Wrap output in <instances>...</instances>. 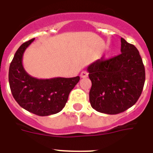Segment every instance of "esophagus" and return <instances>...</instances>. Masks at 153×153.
<instances>
[{
	"label": "esophagus",
	"mask_w": 153,
	"mask_h": 153,
	"mask_svg": "<svg viewBox=\"0 0 153 153\" xmlns=\"http://www.w3.org/2000/svg\"><path fill=\"white\" fill-rule=\"evenodd\" d=\"M88 75H89L88 72H86V71H82V72H81L80 77L81 78H86L88 76Z\"/></svg>",
	"instance_id": "34e87169"
}]
</instances>
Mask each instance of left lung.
<instances>
[{"instance_id": "1", "label": "left lung", "mask_w": 153, "mask_h": 153, "mask_svg": "<svg viewBox=\"0 0 153 153\" xmlns=\"http://www.w3.org/2000/svg\"><path fill=\"white\" fill-rule=\"evenodd\" d=\"M121 54L97 60L87 67L92 81L91 106L97 111L117 114L132 107L142 93L145 67L137 48L120 39Z\"/></svg>"}]
</instances>
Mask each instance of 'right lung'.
I'll return each instance as SVG.
<instances>
[{
	"mask_svg": "<svg viewBox=\"0 0 153 153\" xmlns=\"http://www.w3.org/2000/svg\"><path fill=\"white\" fill-rule=\"evenodd\" d=\"M34 39L23 43L15 53L9 68L10 87L22 108L39 116H48L64 108L79 76L37 79L29 75L22 65V57Z\"/></svg>",
	"mask_w": 153,
	"mask_h": 153,
	"instance_id": "add662e5",
	"label": "right lung"
}]
</instances>
